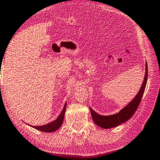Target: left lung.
<instances>
[{
	"mask_svg": "<svg viewBox=\"0 0 160 160\" xmlns=\"http://www.w3.org/2000/svg\"><path fill=\"white\" fill-rule=\"evenodd\" d=\"M148 64L146 63L144 80H143L140 90L138 92L137 95L134 97V99L131 100V102L128 103L118 113L109 116H102L98 114L92 108L90 107L92 117V120L94 121V123L102 128L107 129L114 128V127L119 126L120 124L126 122V121L131 118L135 112H136L138 107L140 104V102L142 99L143 94H144L148 80Z\"/></svg>",
	"mask_w": 160,
	"mask_h": 160,
	"instance_id": "8db88e82",
	"label": "left lung"
}]
</instances>
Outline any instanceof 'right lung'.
Wrapping results in <instances>:
<instances>
[{"label":"right lung","instance_id":"obj_1","mask_svg":"<svg viewBox=\"0 0 160 160\" xmlns=\"http://www.w3.org/2000/svg\"><path fill=\"white\" fill-rule=\"evenodd\" d=\"M66 109V103L64 105V107L63 110H62L61 114L58 116V118H56L55 121H53L49 123L45 124L44 126H32V127H33L34 128L38 130V131L46 132H51L56 131V130H58L62 126V124H63Z\"/></svg>","mask_w":160,"mask_h":160}]
</instances>
